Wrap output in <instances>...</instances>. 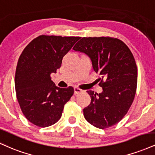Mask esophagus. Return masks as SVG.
I'll use <instances>...</instances> for the list:
<instances>
[{
  "mask_svg": "<svg viewBox=\"0 0 155 155\" xmlns=\"http://www.w3.org/2000/svg\"><path fill=\"white\" fill-rule=\"evenodd\" d=\"M82 92H83L82 89L78 88V87H74V94H79V93H81Z\"/></svg>",
  "mask_w": 155,
  "mask_h": 155,
  "instance_id": "obj_1",
  "label": "esophagus"
}]
</instances>
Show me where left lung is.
Masks as SVG:
<instances>
[{
	"mask_svg": "<svg viewBox=\"0 0 155 155\" xmlns=\"http://www.w3.org/2000/svg\"><path fill=\"white\" fill-rule=\"evenodd\" d=\"M73 50L87 55L101 76L102 92L87 91L91 103L83 110L85 119L101 129L114 126L127 113L135 97L137 67L133 54L121 40L105 37H83Z\"/></svg>",
	"mask_w": 155,
	"mask_h": 155,
	"instance_id": "1",
	"label": "left lung"
}]
</instances>
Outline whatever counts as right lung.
<instances>
[{
    "label": "right lung",
    "instance_id": "obj_1",
    "mask_svg": "<svg viewBox=\"0 0 155 155\" xmlns=\"http://www.w3.org/2000/svg\"><path fill=\"white\" fill-rule=\"evenodd\" d=\"M79 39L40 35L29 42L20 55L15 89L22 113L31 124L48 127L61 118L74 90L72 87H56L50 74L56 73L63 56Z\"/></svg>",
    "mask_w": 155,
    "mask_h": 155
}]
</instances>
